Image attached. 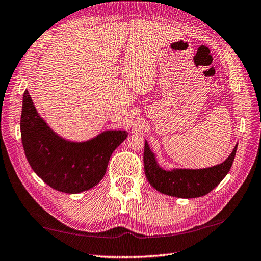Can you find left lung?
<instances>
[{"label": "left lung", "instance_id": "obj_1", "mask_svg": "<svg viewBox=\"0 0 261 261\" xmlns=\"http://www.w3.org/2000/svg\"><path fill=\"white\" fill-rule=\"evenodd\" d=\"M237 145L230 156L214 167L204 169H175L167 171L158 166L147 142L144 149V169L150 185L158 192L179 198H196L205 196L218 186L230 170Z\"/></svg>", "mask_w": 261, "mask_h": 261}]
</instances>
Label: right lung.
<instances>
[{"instance_id":"add662e5","label":"right lung","mask_w":261,"mask_h":261,"mask_svg":"<svg viewBox=\"0 0 261 261\" xmlns=\"http://www.w3.org/2000/svg\"><path fill=\"white\" fill-rule=\"evenodd\" d=\"M21 136L25 155L37 176L59 192L77 194L103 179L112 152L125 141L127 133L104 132L85 143L64 141L39 116L25 91Z\"/></svg>"}]
</instances>
